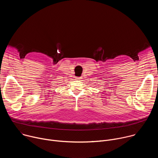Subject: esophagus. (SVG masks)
<instances>
[{"label": "esophagus", "mask_w": 158, "mask_h": 158, "mask_svg": "<svg viewBox=\"0 0 158 158\" xmlns=\"http://www.w3.org/2000/svg\"><path fill=\"white\" fill-rule=\"evenodd\" d=\"M75 79H76V81H79V80H81V77H76Z\"/></svg>", "instance_id": "1"}]
</instances>
